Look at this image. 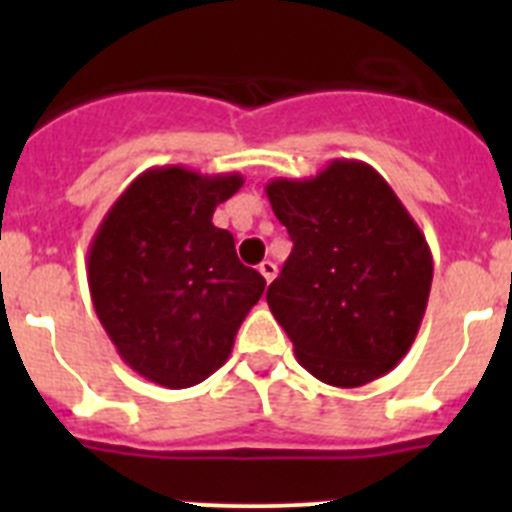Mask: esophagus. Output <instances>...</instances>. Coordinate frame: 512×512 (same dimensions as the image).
I'll list each match as a JSON object with an SVG mask.
<instances>
[{
    "label": "esophagus",
    "instance_id": "obj_1",
    "mask_svg": "<svg viewBox=\"0 0 512 512\" xmlns=\"http://www.w3.org/2000/svg\"><path fill=\"white\" fill-rule=\"evenodd\" d=\"M259 271L266 282H274V277H277V264H274V261H261Z\"/></svg>",
    "mask_w": 512,
    "mask_h": 512
}]
</instances>
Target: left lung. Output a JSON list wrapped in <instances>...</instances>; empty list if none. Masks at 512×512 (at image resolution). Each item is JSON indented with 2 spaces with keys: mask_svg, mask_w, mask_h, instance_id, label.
I'll return each instance as SVG.
<instances>
[{
  "mask_svg": "<svg viewBox=\"0 0 512 512\" xmlns=\"http://www.w3.org/2000/svg\"><path fill=\"white\" fill-rule=\"evenodd\" d=\"M266 197L295 243L266 302L297 361L333 387L392 372L418 336L433 282L413 215L354 158H333L310 179H271Z\"/></svg>",
  "mask_w": 512,
  "mask_h": 512,
  "instance_id": "8db88e82",
  "label": "left lung"
}]
</instances>
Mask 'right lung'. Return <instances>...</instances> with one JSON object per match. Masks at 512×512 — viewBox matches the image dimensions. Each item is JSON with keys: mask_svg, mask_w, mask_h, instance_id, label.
<instances>
[{"mask_svg": "<svg viewBox=\"0 0 512 512\" xmlns=\"http://www.w3.org/2000/svg\"><path fill=\"white\" fill-rule=\"evenodd\" d=\"M241 174L153 166L135 176L99 223L87 256L94 310L125 364L184 390L228 361L235 333L266 279L235 256L212 212Z\"/></svg>", "mask_w": 512, "mask_h": 512, "instance_id": "add662e5", "label": "right lung"}]
</instances>
